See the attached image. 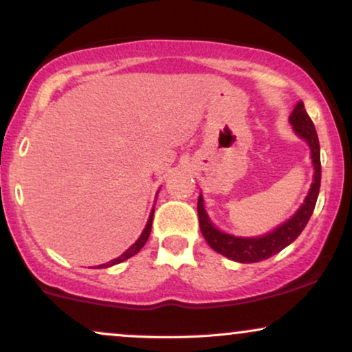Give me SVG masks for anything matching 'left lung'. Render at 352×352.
Listing matches in <instances>:
<instances>
[{
  "instance_id": "1",
  "label": "left lung",
  "mask_w": 352,
  "mask_h": 352,
  "mask_svg": "<svg viewBox=\"0 0 352 352\" xmlns=\"http://www.w3.org/2000/svg\"><path fill=\"white\" fill-rule=\"evenodd\" d=\"M289 122H292L296 134L302 137V139L309 144L311 159H313L314 164V180L305 204H302L300 210H298L288 221H285L281 227L273 230L268 235L256 238H240L227 235V233L220 232V230L213 227L212 221L208 220L204 208V199H201L200 193L197 210H199L201 235H204L207 243L212 246L215 252L230 258V260L240 261V263H256V261L268 260L270 256L280 253L283 248H286L289 243H293V241L300 236L302 230H305L311 215H313L314 205H316L318 200L319 187H321V157H319V140L316 129H314L313 120H311L309 116L306 114L305 104L302 102H298L296 107L293 109L292 116H289Z\"/></svg>"
}]
</instances>
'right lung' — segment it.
<instances>
[{"label": "right lung", "instance_id": "right-lung-1", "mask_svg": "<svg viewBox=\"0 0 352 352\" xmlns=\"http://www.w3.org/2000/svg\"><path fill=\"white\" fill-rule=\"evenodd\" d=\"M152 220H153V210H152V213H151V218H148V221H147V227L144 228V232H142V235L139 236V240L135 241L134 245L131 246V248L127 250V252H124L122 254H120V256H117L116 260H112V261H109V263H104V265H99V268H107V266H112V265H117V263H120V261H124V260H127V258H131V256H134V254H137L140 252V250H142V246L145 245V241L148 240V235H151V230H152Z\"/></svg>", "mask_w": 352, "mask_h": 352}]
</instances>
